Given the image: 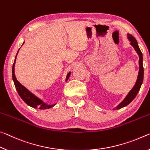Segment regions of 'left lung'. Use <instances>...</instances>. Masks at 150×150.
<instances>
[{
  "label": "left lung",
  "mask_w": 150,
  "mask_h": 150,
  "mask_svg": "<svg viewBox=\"0 0 150 150\" xmlns=\"http://www.w3.org/2000/svg\"><path fill=\"white\" fill-rule=\"evenodd\" d=\"M127 39L130 42V45L133 46L134 50H136L137 54L139 56V72L138 75H137V78L136 80V84H135L133 88L129 92L128 94H127L126 98H124L123 101H122L118 105L114 108L113 110H118L120 108H122L127 105H128L132 100H133L137 94V93L139 91L141 86L143 83L144 80V67H143V56H142V53L141 52L140 49L139 48L138 44L136 39L133 36L129 34H127Z\"/></svg>",
  "instance_id": "1"
}]
</instances>
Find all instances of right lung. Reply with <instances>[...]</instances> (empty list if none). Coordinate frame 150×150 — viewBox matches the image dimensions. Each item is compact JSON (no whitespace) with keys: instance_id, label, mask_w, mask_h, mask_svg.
<instances>
[{"instance_id":"right-lung-1","label":"right lung","mask_w":150,"mask_h":150,"mask_svg":"<svg viewBox=\"0 0 150 150\" xmlns=\"http://www.w3.org/2000/svg\"><path fill=\"white\" fill-rule=\"evenodd\" d=\"M24 42H23V45H24ZM19 50H18V52L16 54L15 59H14V62L13 65V69H12L13 80L14 86H15L16 87V91L18 92L19 96H21V98L23 99V101L25 102L26 104L30 105V107L34 108L46 110V109L51 108L54 106V105L56 104V103L52 104H48L47 103L45 102L42 100H41L40 98H39L38 97L36 96V95H34L33 93H32L30 90H28L26 87H24L23 85H22L21 83L17 80L15 76V74H14V66H15V63H16V56L18 54ZM70 74H71V72L68 73V74L66 76V81H67L68 80Z\"/></svg>"}]
</instances>
